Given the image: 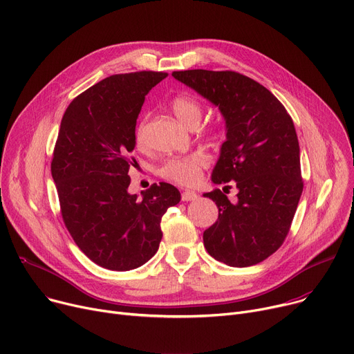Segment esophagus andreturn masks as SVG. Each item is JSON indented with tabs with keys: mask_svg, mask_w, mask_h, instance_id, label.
<instances>
[{
	"mask_svg": "<svg viewBox=\"0 0 354 354\" xmlns=\"http://www.w3.org/2000/svg\"><path fill=\"white\" fill-rule=\"evenodd\" d=\"M198 199V194L194 191H185L182 192V201L183 202H191V201H196Z\"/></svg>",
	"mask_w": 354,
	"mask_h": 354,
	"instance_id": "1",
	"label": "esophagus"
}]
</instances>
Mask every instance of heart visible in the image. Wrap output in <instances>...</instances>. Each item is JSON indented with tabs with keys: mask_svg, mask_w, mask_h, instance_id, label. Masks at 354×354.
I'll list each match as a JSON object with an SVG mask.
<instances>
[{
	"mask_svg": "<svg viewBox=\"0 0 354 354\" xmlns=\"http://www.w3.org/2000/svg\"><path fill=\"white\" fill-rule=\"evenodd\" d=\"M171 109L178 120L187 128H196L202 120V106L201 104L187 95H178L171 102ZM145 129H147V118L140 121L135 129V142L138 147L145 145ZM215 138H219L221 133L214 132ZM207 159L203 153L195 152L186 156L169 158L162 163L159 168V175L169 182L178 185L191 186L195 185L202 169L206 167Z\"/></svg>",
	"mask_w": 354,
	"mask_h": 354,
	"instance_id": "heart-1",
	"label": "heart"
}]
</instances>
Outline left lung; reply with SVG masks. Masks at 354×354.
<instances>
[{
    "mask_svg": "<svg viewBox=\"0 0 354 354\" xmlns=\"http://www.w3.org/2000/svg\"><path fill=\"white\" fill-rule=\"evenodd\" d=\"M172 77L216 105L226 122L212 180L229 185L225 194L203 195L219 209L203 245L227 266L261 263L285 242L303 191L292 118L268 88L234 71L187 69ZM232 184L239 189L234 201L225 196Z\"/></svg>",
    "mask_w": 354,
    "mask_h": 354,
    "instance_id": "1",
    "label": "left lung"
}]
</instances>
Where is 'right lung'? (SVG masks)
I'll return each instance as SVG.
<instances>
[{
	"label": "right lung",
	"instance_id": "right-lung-1",
	"mask_svg": "<svg viewBox=\"0 0 354 354\" xmlns=\"http://www.w3.org/2000/svg\"><path fill=\"white\" fill-rule=\"evenodd\" d=\"M167 73L111 75L66 108L51 162L61 215L77 246L109 270L125 272L156 253L160 219L180 201L171 183L128 194L135 127L147 93Z\"/></svg>",
	"mask_w": 354,
	"mask_h": 354
}]
</instances>
